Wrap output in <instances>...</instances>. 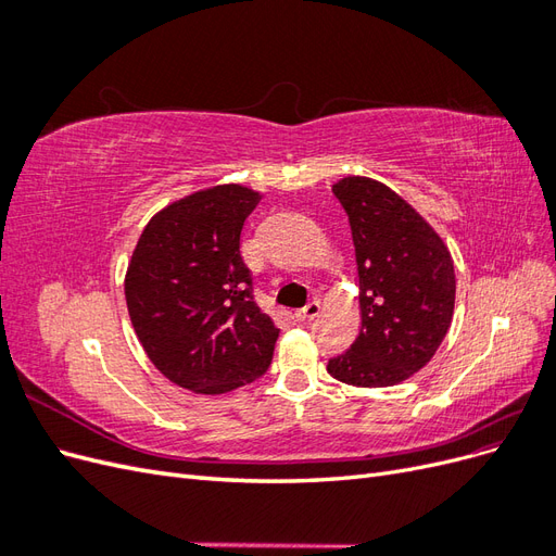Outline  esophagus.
Returning <instances> with one entry per match:
<instances>
[{
	"instance_id": "esophagus-1",
	"label": "esophagus",
	"mask_w": 556,
	"mask_h": 556,
	"mask_svg": "<svg viewBox=\"0 0 556 556\" xmlns=\"http://www.w3.org/2000/svg\"><path fill=\"white\" fill-rule=\"evenodd\" d=\"M319 311H323V306H319V301H308V304L304 308H299L294 313L296 319H313L319 315Z\"/></svg>"
}]
</instances>
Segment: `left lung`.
Returning <instances> with one entry per match:
<instances>
[{
	"instance_id": "obj_1",
	"label": "left lung",
	"mask_w": 556,
	"mask_h": 556,
	"mask_svg": "<svg viewBox=\"0 0 556 556\" xmlns=\"http://www.w3.org/2000/svg\"><path fill=\"white\" fill-rule=\"evenodd\" d=\"M348 213L359 274L362 329L327 371L355 387H390L427 366L454 313L447 245L406 199L384 182L348 176L333 185Z\"/></svg>"
}]
</instances>
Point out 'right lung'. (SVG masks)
<instances>
[{
    "mask_svg": "<svg viewBox=\"0 0 556 556\" xmlns=\"http://www.w3.org/2000/svg\"><path fill=\"white\" fill-rule=\"evenodd\" d=\"M262 194L215 185L150 217L125 276L134 331L174 384L225 394L266 374L278 329L252 296L241 229Z\"/></svg>",
    "mask_w": 556,
    "mask_h": 556,
    "instance_id": "right-lung-1",
    "label": "right lung"
}]
</instances>
